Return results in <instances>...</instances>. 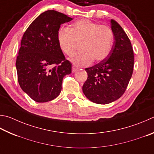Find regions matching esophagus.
Returning <instances> with one entry per match:
<instances>
[{"mask_svg": "<svg viewBox=\"0 0 154 154\" xmlns=\"http://www.w3.org/2000/svg\"><path fill=\"white\" fill-rule=\"evenodd\" d=\"M77 69H78V68H77V67H76V66H72V72H75V71H77Z\"/></svg>", "mask_w": 154, "mask_h": 154, "instance_id": "1", "label": "esophagus"}]
</instances>
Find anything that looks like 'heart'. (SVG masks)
<instances>
[{
  "mask_svg": "<svg viewBox=\"0 0 154 154\" xmlns=\"http://www.w3.org/2000/svg\"><path fill=\"white\" fill-rule=\"evenodd\" d=\"M58 46L63 53L72 56L80 44L81 52L71 58L77 66H88L94 60H104L111 51L114 34L110 27L89 20L78 21L70 29H60L57 35Z\"/></svg>",
  "mask_w": 154,
  "mask_h": 154,
  "instance_id": "b5f03b06",
  "label": "heart"
}]
</instances>
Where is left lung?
<instances>
[{
	"label": "left lung",
	"instance_id": "obj_1",
	"mask_svg": "<svg viewBox=\"0 0 154 154\" xmlns=\"http://www.w3.org/2000/svg\"><path fill=\"white\" fill-rule=\"evenodd\" d=\"M114 42L110 54L98 64L87 68L83 92L92 102L107 104L125 93L133 74L134 54L130 40L121 26L111 19Z\"/></svg>",
	"mask_w": 154,
	"mask_h": 154
}]
</instances>
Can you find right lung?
Instances as JSON below:
<instances>
[{"instance_id": "add662e5", "label": "right lung", "mask_w": 154, "mask_h": 154, "mask_svg": "<svg viewBox=\"0 0 154 154\" xmlns=\"http://www.w3.org/2000/svg\"><path fill=\"white\" fill-rule=\"evenodd\" d=\"M72 19L54 10L40 14L24 33L16 60L18 82L25 93L37 102L56 98L63 77L71 72L72 64L58 46L60 25Z\"/></svg>"}]
</instances>
